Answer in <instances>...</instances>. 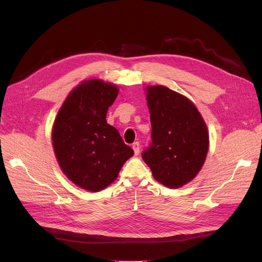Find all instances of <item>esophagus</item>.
<instances>
[{"instance_id": "34e87169", "label": "esophagus", "mask_w": 262, "mask_h": 262, "mask_svg": "<svg viewBox=\"0 0 262 262\" xmlns=\"http://www.w3.org/2000/svg\"><path fill=\"white\" fill-rule=\"evenodd\" d=\"M132 148L134 150V155H139V153H140V143H139V142H134V143L132 144Z\"/></svg>"}]
</instances>
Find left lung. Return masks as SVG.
I'll list each match as a JSON object with an SVG mask.
<instances>
[{
    "label": "left lung",
    "instance_id": "obj_1",
    "mask_svg": "<svg viewBox=\"0 0 262 262\" xmlns=\"http://www.w3.org/2000/svg\"><path fill=\"white\" fill-rule=\"evenodd\" d=\"M152 143L142 157L153 177L165 187L180 188L202 168L209 131L195 105L163 85L146 87Z\"/></svg>",
    "mask_w": 262,
    "mask_h": 262
}]
</instances>
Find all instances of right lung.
<instances>
[{
	"instance_id": "1",
	"label": "right lung",
	"mask_w": 262,
	"mask_h": 262,
	"mask_svg": "<svg viewBox=\"0 0 262 262\" xmlns=\"http://www.w3.org/2000/svg\"><path fill=\"white\" fill-rule=\"evenodd\" d=\"M119 90L98 78L71 91L52 128V145L63 173L77 187L97 192L114 182L133 156L118 130L106 121Z\"/></svg>"
}]
</instances>
